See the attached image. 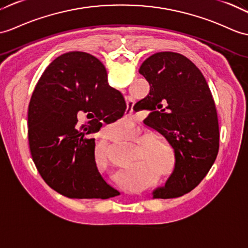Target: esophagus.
Wrapping results in <instances>:
<instances>
[{
	"label": "esophagus",
	"instance_id": "esophagus-1",
	"mask_svg": "<svg viewBox=\"0 0 248 248\" xmlns=\"http://www.w3.org/2000/svg\"><path fill=\"white\" fill-rule=\"evenodd\" d=\"M126 113L128 114H131L132 112H133V107H134V101H132V100H128L126 101Z\"/></svg>",
	"mask_w": 248,
	"mask_h": 248
}]
</instances>
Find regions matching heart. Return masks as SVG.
Masks as SVG:
<instances>
[{"instance_id":"b5f03b06","label":"heart","mask_w":248,"mask_h":248,"mask_svg":"<svg viewBox=\"0 0 248 248\" xmlns=\"http://www.w3.org/2000/svg\"><path fill=\"white\" fill-rule=\"evenodd\" d=\"M140 148L142 149L144 152L142 153L141 151V153H140V155H137V156H135V157H132L130 159L131 163L134 164V163L138 162V160H140L143 154H145V156L149 160H151V162H153V163H159L164 157V152L162 150V147L158 145L157 141L155 140H148L146 142H141Z\"/></svg>"}]
</instances>
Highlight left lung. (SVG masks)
<instances>
[{
  "label": "left lung",
  "instance_id": "1",
  "mask_svg": "<svg viewBox=\"0 0 248 248\" xmlns=\"http://www.w3.org/2000/svg\"><path fill=\"white\" fill-rule=\"evenodd\" d=\"M140 74L150 92L133 110L149 111L143 120L173 149V171L152 199H171L191 191L214 165L218 151L217 115L203 74L185 56L160 51L149 57Z\"/></svg>",
  "mask_w": 248,
  "mask_h": 248
}]
</instances>
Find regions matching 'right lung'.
I'll list each match as a JSON object with an SVG mask.
<instances>
[{
    "label": "right lung",
    "mask_w": 248,
    "mask_h": 248,
    "mask_svg": "<svg viewBox=\"0 0 248 248\" xmlns=\"http://www.w3.org/2000/svg\"><path fill=\"white\" fill-rule=\"evenodd\" d=\"M126 108L94 56L71 51L51 62L33 90L27 118L31 157L44 182L72 199L118 195L97 168L95 138L86 135L97 122L122 118ZM79 114L92 119L89 126L78 128Z\"/></svg>",
    "instance_id": "1"
}]
</instances>
